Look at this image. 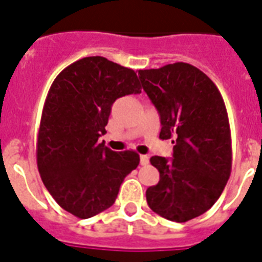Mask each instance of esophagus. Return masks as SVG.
<instances>
[{"instance_id":"esophagus-1","label":"esophagus","mask_w":262,"mask_h":262,"mask_svg":"<svg viewBox=\"0 0 262 262\" xmlns=\"http://www.w3.org/2000/svg\"><path fill=\"white\" fill-rule=\"evenodd\" d=\"M149 162V158L147 155H140V165L141 166H145V165H148Z\"/></svg>"}]
</instances>
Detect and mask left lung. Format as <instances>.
<instances>
[{
	"label": "left lung",
	"instance_id": "8db88e82",
	"mask_svg": "<svg viewBox=\"0 0 262 262\" xmlns=\"http://www.w3.org/2000/svg\"><path fill=\"white\" fill-rule=\"evenodd\" d=\"M139 78L161 117L159 139H173V158L152 157L159 181L147 189L151 210L176 223L207 211L231 174L228 114L214 82L188 63L140 70Z\"/></svg>",
	"mask_w": 262,
	"mask_h": 262
}]
</instances>
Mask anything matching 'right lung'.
<instances>
[{
  "mask_svg": "<svg viewBox=\"0 0 262 262\" xmlns=\"http://www.w3.org/2000/svg\"><path fill=\"white\" fill-rule=\"evenodd\" d=\"M140 92L133 70L101 56L66 67L48 92L37 139L38 170L59 206L78 219L113 206L123 179L139 165V154L111 151L99 137L114 101Z\"/></svg>",
  "mask_w": 262,
  "mask_h": 262,
  "instance_id": "add662e5",
  "label": "right lung"
}]
</instances>
